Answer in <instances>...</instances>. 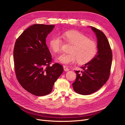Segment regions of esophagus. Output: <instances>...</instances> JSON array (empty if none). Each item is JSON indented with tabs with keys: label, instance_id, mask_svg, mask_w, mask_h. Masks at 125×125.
<instances>
[{
	"label": "esophagus",
	"instance_id": "obj_1",
	"mask_svg": "<svg viewBox=\"0 0 125 125\" xmlns=\"http://www.w3.org/2000/svg\"><path fill=\"white\" fill-rule=\"evenodd\" d=\"M63 69H64V70H65V71H68L69 70V69L68 68V67L67 66H63Z\"/></svg>",
	"mask_w": 125,
	"mask_h": 125
}]
</instances>
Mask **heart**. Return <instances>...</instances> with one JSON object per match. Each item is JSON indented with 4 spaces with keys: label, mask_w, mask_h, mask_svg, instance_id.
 Here are the masks:
<instances>
[{
    "label": "heart",
    "mask_w": 125,
    "mask_h": 125,
    "mask_svg": "<svg viewBox=\"0 0 125 125\" xmlns=\"http://www.w3.org/2000/svg\"><path fill=\"white\" fill-rule=\"evenodd\" d=\"M63 37L67 42L73 44V46L70 53L62 54L59 56L57 60L59 62L71 64L78 61L79 63L83 64L89 62L96 56L98 51L97 44L80 32L68 31L63 33ZM62 43L60 36L56 35L50 40L49 46L53 52H59Z\"/></svg>",
    "instance_id": "heart-1"
}]
</instances>
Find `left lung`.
I'll return each mask as SVG.
<instances>
[{
	"instance_id": "obj_1",
	"label": "left lung",
	"mask_w": 125,
	"mask_h": 125,
	"mask_svg": "<svg viewBox=\"0 0 125 125\" xmlns=\"http://www.w3.org/2000/svg\"><path fill=\"white\" fill-rule=\"evenodd\" d=\"M91 28L97 37L98 51L94 58L81 67L83 70L81 73L75 71L73 89L81 95H89L103 86L109 77L112 66V52L106 36L100 30Z\"/></svg>"
}]
</instances>
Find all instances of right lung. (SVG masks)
Wrapping results in <instances>:
<instances>
[{"label":"right lung","mask_w":125,"mask_h":125,"mask_svg":"<svg viewBox=\"0 0 125 125\" xmlns=\"http://www.w3.org/2000/svg\"><path fill=\"white\" fill-rule=\"evenodd\" d=\"M54 27L35 24L24 31L15 43L13 60L17 80L26 91L36 96L50 94L63 71L58 63L50 66L52 58L46 38Z\"/></svg>","instance_id":"right-lung-1"}]
</instances>
